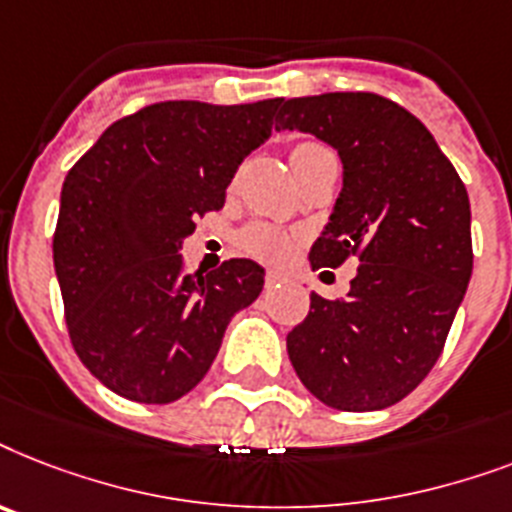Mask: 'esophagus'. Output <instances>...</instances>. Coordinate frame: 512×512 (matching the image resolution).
<instances>
[{
	"instance_id": "1",
	"label": "esophagus",
	"mask_w": 512,
	"mask_h": 512,
	"mask_svg": "<svg viewBox=\"0 0 512 512\" xmlns=\"http://www.w3.org/2000/svg\"><path fill=\"white\" fill-rule=\"evenodd\" d=\"M280 282H285V275H282V272H275V269H269L267 277H264V285H267V288H275Z\"/></svg>"
}]
</instances>
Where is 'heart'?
Here are the masks:
<instances>
[{
	"mask_svg": "<svg viewBox=\"0 0 512 512\" xmlns=\"http://www.w3.org/2000/svg\"><path fill=\"white\" fill-rule=\"evenodd\" d=\"M320 153H330L327 147L317 145V142H301L290 150V163L298 166L306 158H312V155ZM237 245H240V251H245L248 256H256L261 261H285L293 251V245H296V235L288 230H282V227H275V224H251V227H245L237 237Z\"/></svg>",
	"mask_w": 512,
	"mask_h": 512,
	"instance_id": "obj_1",
	"label": "heart"
}]
</instances>
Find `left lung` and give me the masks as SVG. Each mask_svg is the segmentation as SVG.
I'll use <instances>...</instances> for the list:
<instances>
[{
	"label": "left lung",
	"instance_id": "left-lung-1",
	"mask_svg": "<svg viewBox=\"0 0 512 512\" xmlns=\"http://www.w3.org/2000/svg\"><path fill=\"white\" fill-rule=\"evenodd\" d=\"M277 129L338 150L343 190L312 269L359 261L346 298L312 293L288 357L322 404L372 412L402 402L436 365L473 272L470 203L433 134L372 92L280 102Z\"/></svg>",
	"mask_w": 512,
	"mask_h": 512
}]
</instances>
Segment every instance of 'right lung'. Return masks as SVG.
<instances>
[{"label":"right lung","instance_id":"obj_1","mask_svg":"<svg viewBox=\"0 0 512 512\" xmlns=\"http://www.w3.org/2000/svg\"><path fill=\"white\" fill-rule=\"evenodd\" d=\"M280 102H155L110 124L68 171L52 237L65 325L84 367L118 396L177 402L203 380L235 312L259 298L256 261L187 275L179 251L269 140Z\"/></svg>","mask_w":512,"mask_h":512}]
</instances>
